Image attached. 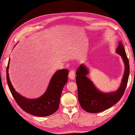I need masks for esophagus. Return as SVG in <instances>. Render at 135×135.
<instances>
[{"mask_svg":"<svg viewBox=\"0 0 135 135\" xmlns=\"http://www.w3.org/2000/svg\"><path fill=\"white\" fill-rule=\"evenodd\" d=\"M68 76L69 78V79H74L75 78V70H70V72L69 73Z\"/></svg>","mask_w":135,"mask_h":135,"instance_id":"1","label":"esophagus"}]
</instances>
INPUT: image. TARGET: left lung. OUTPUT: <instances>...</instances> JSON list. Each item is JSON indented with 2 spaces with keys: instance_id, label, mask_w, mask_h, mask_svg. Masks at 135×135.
I'll list each match as a JSON object with an SVG mask.
<instances>
[{
  "instance_id": "obj_1",
  "label": "left lung",
  "mask_w": 135,
  "mask_h": 135,
  "mask_svg": "<svg viewBox=\"0 0 135 135\" xmlns=\"http://www.w3.org/2000/svg\"><path fill=\"white\" fill-rule=\"evenodd\" d=\"M116 52L122 57L125 63V72L121 85L115 92L103 93L98 91L86 77L89 73L86 67L81 64L78 68L75 78L78 86V96L81 108L86 112L92 113L102 112L117 103L124 95L128 82L130 66L122 41L119 42Z\"/></svg>"
}]
</instances>
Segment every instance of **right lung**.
Listing matches in <instances>:
<instances>
[{
  "label": "right lung",
  "mask_w": 135,
  "mask_h": 135,
  "mask_svg": "<svg viewBox=\"0 0 135 135\" xmlns=\"http://www.w3.org/2000/svg\"><path fill=\"white\" fill-rule=\"evenodd\" d=\"M6 69V79L11 93L17 104L26 112L37 117L50 115L57 110L64 86L68 81V70L62 69L57 71L50 81L45 94L37 99H28L18 94L14 90L10 81L8 69Z\"/></svg>",
  "instance_id": "right-lung-1"
}]
</instances>
